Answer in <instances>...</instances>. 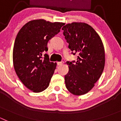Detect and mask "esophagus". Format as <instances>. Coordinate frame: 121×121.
Instances as JSON below:
<instances>
[{
  "label": "esophagus",
  "mask_w": 121,
  "mask_h": 121,
  "mask_svg": "<svg viewBox=\"0 0 121 121\" xmlns=\"http://www.w3.org/2000/svg\"><path fill=\"white\" fill-rule=\"evenodd\" d=\"M63 64H64V62H63V61L58 62H57V65H62Z\"/></svg>",
  "instance_id": "1"
}]
</instances>
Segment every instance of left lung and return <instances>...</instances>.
<instances>
[{
  "mask_svg": "<svg viewBox=\"0 0 121 121\" xmlns=\"http://www.w3.org/2000/svg\"><path fill=\"white\" fill-rule=\"evenodd\" d=\"M62 30L71 53L78 54L76 62H67L69 71L65 76L66 87L74 95H85L92 89L103 72V43L99 35L87 23L73 22Z\"/></svg>",
  "mask_w": 121,
  "mask_h": 121,
  "instance_id": "left-lung-1",
  "label": "left lung"
}]
</instances>
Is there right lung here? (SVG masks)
<instances>
[{
    "mask_svg": "<svg viewBox=\"0 0 121 121\" xmlns=\"http://www.w3.org/2000/svg\"><path fill=\"white\" fill-rule=\"evenodd\" d=\"M64 23L43 19L31 21L20 30L15 39L13 53L14 68L26 88L39 93L49 86L56 68L47 54V43L59 33Z\"/></svg>",
    "mask_w": 121,
    "mask_h": 121,
    "instance_id": "add662e5",
    "label": "right lung"
}]
</instances>
